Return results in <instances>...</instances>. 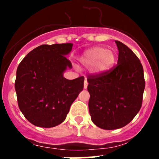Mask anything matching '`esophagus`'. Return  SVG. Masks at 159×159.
<instances>
[{"label": "esophagus", "mask_w": 159, "mask_h": 159, "mask_svg": "<svg viewBox=\"0 0 159 159\" xmlns=\"http://www.w3.org/2000/svg\"><path fill=\"white\" fill-rule=\"evenodd\" d=\"M87 86H88V82H87V78H85L84 82V89L87 88Z\"/></svg>", "instance_id": "1"}]
</instances>
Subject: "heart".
Instances as JSON below:
<instances>
[{
	"instance_id": "1",
	"label": "heart",
	"mask_w": 159,
	"mask_h": 159,
	"mask_svg": "<svg viewBox=\"0 0 159 159\" xmlns=\"http://www.w3.org/2000/svg\"><path fill=\"white\" fill-rule=\"evenodd\" d=\"M82 65L93 68L96 72H104L114 66L116 62V54L105 46H96L88 49L80 58Z\"/></svg>"
}]
</instances>
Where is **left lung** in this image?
Wrapping results in <instances>:
<instances>
[{"mask_svg": "<svg viewBox=\"0 0 159 159\" xmlns=\"http://www.w3.org/2000/svg\"><path fill=\"white\" fill-rule=\"evenodd\" d=\"M115 43L119 51L117 64L87 76L91 120L106 130L120 129L134 119L141 107L145 88L140 60L125 44Z\"/></svg>", "mask_w": 159, "mask_h": 159, "instance_id": "left-lung-1", "label": "left lung"}]
</instances>
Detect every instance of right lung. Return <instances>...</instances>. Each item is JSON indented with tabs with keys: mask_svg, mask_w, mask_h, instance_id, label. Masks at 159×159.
I'll return each mask as SVG.
<instances>
[{
	"mask_svg": "<svg viewBox=\"0 0 159 159\" xmlns=\"http://www.w3.org/2000/svg\"><path fill=\"white\" fill-rule=\"evenodd\" d=\"M72 43L42 45L25 56L16 71L18 105L25 117L36 126L52 128L64 121L71 105L84 88L83 76H63L72 63L65 55Z\"/></svg>",
	"mask_w": 159,
	"mask_h": 159,
	"instance_id": "add662e5",
	"label": "right lung"
}]
</instances>
